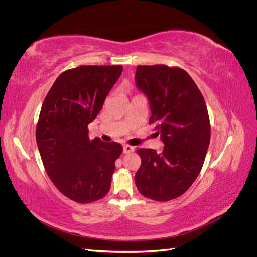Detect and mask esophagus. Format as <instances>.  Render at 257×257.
Returning a JSON list of instances; mask_svg holds the SVG:
<instances>
[{
  "label": "esophagus",
  "instance_id": "1",
  "mask_svg": "<svg viewBox=\"0 0 257 257\" xmlns=\"http://www.w3.org/2000/svg\"><path fill=\"white\" fill-rule=\"evenodd\" d=\"M133 151H134V148L132 146H130V145H124L123 146V153L128 154V153H132Z\"/></svg>",
  "mask_w": 257,
  "mask_h": 257
}]
</instances>
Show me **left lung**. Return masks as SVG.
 I'll return each mask as SVG.
<instances>
[{"label":"left lung","mask_w":257,"mask_h":257,"mask_svg":"<svg viewBox=\"0 0 257 257\" xmlns=\"http://www.w3.org/2000/svg\"><path fill=\"white\" fill-rule=\"evenodd\" d=\"M137 88L147 95L164 149H138L142 165L135 175L139 193L157 201L181 196L196 180L210 143V121L201 92L184 69L137 66Z\"/></svg>","instance_id":"8db88e82"}]
</instances>
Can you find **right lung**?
I'll return each mask as SVG.
<instances>
[{
    "mask_svg": "<svg viewBox=\"0 0 257 257\" xmlns=\"http://www.w3.org/2000/svg\"><path fill=\"white\" fill-rule=\"evenodd\" d=\"M122 65H82L62 73L46 95L36 125V143L56 188L79 204L110 190L118 143L90 141L88 125L122 73Z\"/></svg>",
    "mask_w": 257,
    "mask_h": 257,
    "instance_id": "add662e5",
    "label": "right lung"
}]
</instances>
